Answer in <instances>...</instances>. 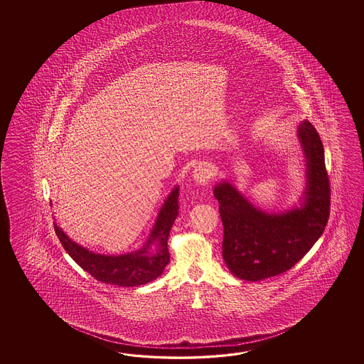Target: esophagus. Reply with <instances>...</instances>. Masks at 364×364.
<instances>
[{
    "label": "esophagus",
    "instance_id": "34e87169",
    "mask_svg": "<svg viewBox=\"0 0 364 364\" xmlns=\"http://www.w3.org/2000/svg\"><path fill=\"white\" fill-rule=\"evenodd\" d=\"M213 178V171L207 165H198L193 171V179L195 183L207 186Z\"/></svg>",
    "mask_w": 364,
    "mask_h": 364
}]
</instances>
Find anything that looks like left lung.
I'll use <instances>...</instances> for the list:
<instances>
[{
	"label": "left lung",
	"instance_id": "1",
	"mask_svg": "<svg viewBox=\"0 0 364 364\" xmlns=\"http://www.w3.org/2000/svg\"><path fill=\"white\" fill-rule=\"evenodd\" d=\"M296 135L306 163V188L299 205L267 212L225 179L213 188L224 225L225 264L238 279L255 282L287 272L324 232L331 208L324 147L316 129L306 119Z\"/></svg>",
	"mask_w": 364,
	"mask_h": 364
}]
</instances>
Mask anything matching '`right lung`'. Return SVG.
Returning a JSON list of instances; mask_svg holds the SVG:
<instances>
[{"instance_id":"obj_1","label":"right lung","mask_w":364,"mask_h":364,"mask_svg":"<svg viewBox=\"0 0 364 364\" xmlns=\"http://www.w3.org/2000/svg\"><path fill=\"white\" fill-rule=\"evenodd\" d=\"M178 195L179 187L176 186L159 210L147 242L134 252L121 255L95 252L71 240L55 223V234L70 257L95 279L117 287L146 285L160 277L169 264L168 238L178 216Z\"/></svg>"}]
</instances>
